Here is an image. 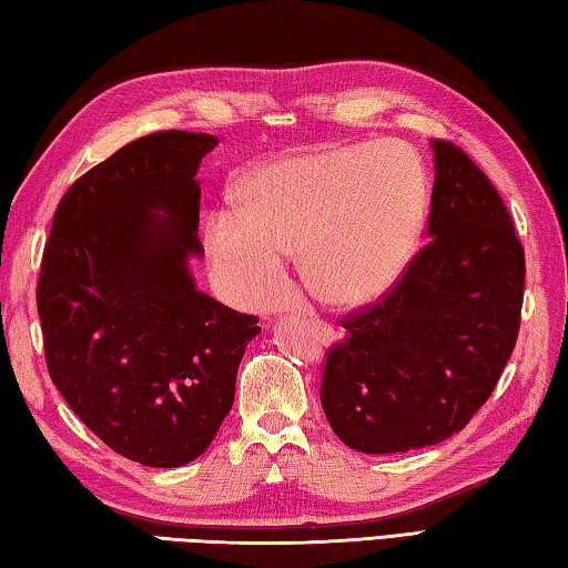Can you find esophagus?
I'll return each instance as SVG.
<instances>
[{
	"mask_svg": "<svg viewBox=\"0 0 568 568\" xmlns=\"http://www.w3.org/2000/svg\"><path fill=\"white\" fill-rule=\"evenodd\" d=\"M308 321V326L314 328V334L324 341V344H328V341H334L336 338V331L331 328L326 321H321V318H316V316H312V318H306Z\"/></svg>",
	"mask_w": 568,
	"mask_h": 568,
	"instance_id": "obj_1",
	"label": "esophagus"
}]
</instances>
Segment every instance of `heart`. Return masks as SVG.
I'll return each instance as SVG.
<instances>
[{"label": "heart", "instance_id": "1", "mask_svg": "<svg viewBox=\"0 0 568 568\" xmlns=\"http://www.w3.org/2000/svg\"><path fill=\"white\" fill-rule=\"evenodd\" d=\"M423 224V170L403 145L326 148L256 173L240 212L210 217L205 244L217 280L242 302L284 296L286 254L302 252L318 296L356 304L398 282Z\"/></svg>", "mask_w": 568, "mask_h": 568}]
</instances>
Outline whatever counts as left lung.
<instances>
[{"mask_svg": "<svg viewBox=\"0 0 568 568\" xmlns=\"http://www.w3.org/2000/svg\"><path fill=\"white\" fill-rule=\"evenodd\" d=\"M430 242L376 302L341 316L321 405L358 453H408L473 420L515 351L524 247L497 187L463 148L433 141Z\"/></svg>", "mask_w": 568, "mask_h": 568, "instance_id": "8db88e82", "label": "left lung"}]
</instances>
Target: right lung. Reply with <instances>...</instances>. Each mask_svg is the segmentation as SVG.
Listing matches in <instances>:
<instances>
[{"instance_id":"right-lung-1","label":"right lung","mask_w":568,"mask_h":568,"mask_svg":"<svg viewBox=\"0 0 568 568\" xmlns=\"http://www.w3.org/2000/svg\"><path fill=\"white\" fill-rule=\"evenodd\" d=\"M217 138L158 131L123 145L61 197L37 308L49 376L113 453L180 467L207 450L234 403L256 316L202 294L200 160Z\"/></svg>"}]
</instances>
